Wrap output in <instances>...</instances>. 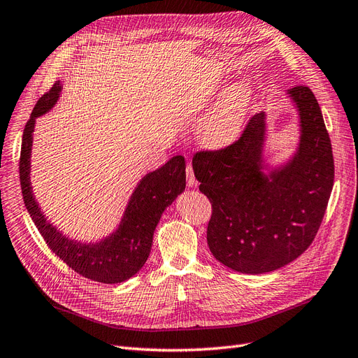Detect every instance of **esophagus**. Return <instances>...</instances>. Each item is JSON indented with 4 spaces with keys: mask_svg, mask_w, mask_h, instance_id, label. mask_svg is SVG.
<instances>
[{
    "mask_svg": "<svg viewBox=\"0 0 358 358\" xmlns=\"http://www.w3.org/2000/svg\"><path fill=\"white\" fill-rule=\"evenodd\" d=\"M186 174H187V186H189V187H194L196 184H197V180H196V177H194V172H193L192 165H187Z\"/></svg>",
    "mask_w": 358,
    "mask_h": 358,
    "instance_id": "34e87169",
    "label": "esophagus"
}]
</instances>
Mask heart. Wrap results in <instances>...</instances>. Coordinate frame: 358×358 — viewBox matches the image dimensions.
I'll return each instance as SVG.
<instances>
[{"label": "heart", "mask_w": 358, "mask_h": 358, "mask_svg": "<svg viewBox=\"0 0 358 358\" xmlns=\"http://www.w3.org/2000/svg\"><path fill=\"white\" fill-rule=\"evenodd\" d=\"M250 91L245 84L230 88L202 119L199 132L205 143L221 145L239 134L249 108Z\"/></svg>", "instance_id": "1"}]
</instances>
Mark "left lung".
<instances>
[{"instance_id":"8db88e82","label":"left lung","mask_w":358,"mask_h":358,"mask_svg":"<svg viewBox=\"0 0 358 358\" xmlns=\"http://www.w3.org/2000/svg\"><path fill=\"white\" fill-rule=\"evenodd\" d=\"M301 119V143L283 169L264 176V113L222 149L193 156L199 190L213 205L206 241L224 266L246 274L280 268L306 252L323 221L335 165L320 106L306 85L290 88Z\"/></svg>"}]
</instances>
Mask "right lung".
Listing matches in <instances>:
<instances>
[{"instance_id":"right-lung-1","label":"right lung","mask_w":358,"mask_h":358,"mask_svg":"<svg viewBox=\"0 0 358 358\" xmlns=\"http://www.w3.org/2000/svg\"><path fill=\"white\" fill-rule=\"evenodd\" d=\"M60 90V84L56 83L39 97L23 129L19 176L24 206L47 246L69 268L94 282L121 283L134 275L149 258L153 231L162 213L186 189V162L178 155L169 159L162 168L145 176L131 196L121 226L108 239L96 245H83L68 239L44 218L34 199L29 181L35 117L55 106Z\"/></svg>"}]
</instances>
